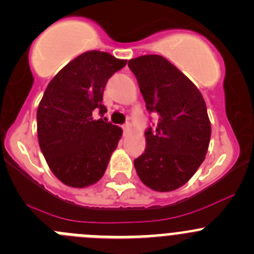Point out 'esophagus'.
Returning a JSON list of instances; mask_svg holds the SVG:
<instances>
[{
  "mask_svg": "<svg viewBox=\"0 0 254 254\" xmlns=\"http://www.w3.org/2000/svg\"><path fill=\"white\" fill-rule=\"evenodd\" d=\"M131 127H132L131 124H130V123H127V124L123 127V129H124L125 132H130V131H131Z\"/></svg>",
  "mask_w": 254,
  "mask_h": 254,
  "instance_id": "obj_1",
  "label": "esophagus"
}]
</instances>
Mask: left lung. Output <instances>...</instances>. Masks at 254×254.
I'll return each mask as SVG.
<instances>
[{
  "label": "left lung",
  "instance_id": "obj_1",
  "mask_svg": "<svg viewBox=\"0 0 254 254\" xmlns=\"http://www.w3.org/2000/svg\"><path fill=\"white\" fill-rule=\"evenodd\" d=\"M146 110L158 116L145 131L146 149L134 160L140 181L156 191L181 188L198 170L210 140L207 106L198 87L160 55L127 63Z\"/></svg>",
  "mask_w": 254,
  "mask_h": 254
}]
</instances>
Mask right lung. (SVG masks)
Instances as JSON below:
<instances>
[{"label":"right lung","instance_id":"add662e5","mask_svg":"<svg viewBox=\"0 0 254 254\" xmlns=\"http://www.w3.org/2000/svg\"><path fill=\"white\" fill-rule=\"evenodd\" d=\"M127 60L108 52L87 51L50 81L37 109V136L45 159L59 181L85 188L100 181L123 130L92 113H106L103 94L108 80ZM106 120V119H105Z\"/></svg>","mask_w":254,"mask_h":254}]
</instances>
